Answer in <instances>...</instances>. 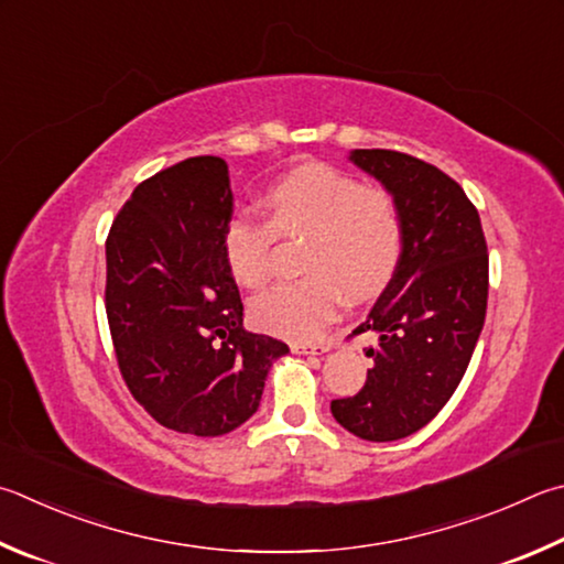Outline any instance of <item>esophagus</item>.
Listing matches in <instances>:
<instances>
[{"instance_id": "obj_1", "label": "esophagus", "mask_w": 564, "mask_h": 564, "mask_svg": "<svg viewBox=\"0 0 564 564\" xmlns=\"http://www.w3.org/2000/svg\"><path fill=\"white\" fill-rule=\"evenodd\" d=\"M291 350L299 355H317L330 350V343H293Z\"/></svg>"}]
</instances>
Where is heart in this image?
Listing matches in <instances>:
<instances>
[{
    "label": "heart",
    "mask_w": 564,
    "mask_h": 564,
    "mask_svg": "<svg viewBox=\"0 0 564 564\" xmlns=\"http://www.w3.org/2000/svg\"><path fill=\"white\" fill-rule=\"evenodd\" d=\"M263 209L265 221L251 212L234 214L221 239L224 261L243 289L269 281L275 237L303 239L301 279L275 283L249 305L251 323L263 333L313 340L333 321L340 293L367 301L392 281L404 227L394 194L382 184L308 165L273 184Z\"/></svg>",
    "instance_id": "obj_1"
}]
</instances>
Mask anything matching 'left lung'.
I'll return each mask as SVG.
<instances>
[{
    "mask_svg": "<svg viewBox=\"0 0 564 564\" xmlns=\"http://www.w3.org/2000/svg\"><path fill=\"white\" fill-rule=\"evenodd\" d=\"M350 160L394 194L404 241L380 301L352 335L377 333L372 370L333 416L367 442H397L442 412L464 380L488 303V247L478 209L460 184L394 150H355Z\"/></svg>",
    "mask_w": 564,
    "mask_h": 564,
    "instance_id": "left-lung-1",
    "label": "left lung"
}]
</instances>
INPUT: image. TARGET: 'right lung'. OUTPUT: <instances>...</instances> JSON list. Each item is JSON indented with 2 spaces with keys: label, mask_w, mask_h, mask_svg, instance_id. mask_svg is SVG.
<instances>
[{
  "label": "right lung",
  "mask_w": 564,
  "mask_h": 564,
  "mask_svg": "<svg viewBox=\"0 0 564 564\" xmlns=\"http://www.w3.org/2000/svg\"><path fill=\"white\" fill-rule=\"evenodd\" d=\"M227 162L182 160L140 182L106 239V315L130 394L162 426L221 436L259 409L289 345L243 327L224 261Z\"/></svg>",
  "instance_id": "add662e5"
}]
</instances>
